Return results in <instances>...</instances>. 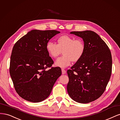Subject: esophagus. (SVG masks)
Masks as SVG:
<instances>
[{"instance_id":"esophagus-1","label":"esophagus","mask_w":120,"mask_h":120,"mask_svg":"<svg viewBox=\"0 0 120 120\" xmlns=\"http://www.w3.org/2000/svg\"><path fill=\"white\" fill-rule=\"evenodd\" d=\"M61 71H62V74L63 75L66 74V71H65L64 69H62V70H61Z\"/></svg>"}]
</instances>
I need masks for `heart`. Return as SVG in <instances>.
<instances>
[{
  "label": "heart",
  "instance_id": "b5f03b06",
  "mask_svg": "<svg viewBox=\"0 0 120 120\" xmlns=\"http://www.w3.org/2000/svg\"><path fill=\"white\" fill-rule=\"evenodd\" d=\"M57 43L49 41L46 43V50L52 58L59 56L63 52V55L55 61V66L61 68L69 66L72 61L77 62L81 60L85 51V45L81 39H75L68 35L59 37Z\"/></svg>",
  "mask_w": 120,
  "mask_h": 120
}]
</instances>
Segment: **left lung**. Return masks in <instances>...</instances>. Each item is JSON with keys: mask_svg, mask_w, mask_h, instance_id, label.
Segmentation results:
<instances>
[{"mask_svg": "<svg viewBox=\"0 0 120 120\" xmlns=\"http://www.w3.org/2000/svg\"><path fill=\"white\" fill-rule=\"evenodd\" d=\"M81 38L85 45L83 56L67 71L69 96L79 103L87 104L104 93L110 80L112 59L109 48L94 31H72Z\"/></svg>", "mask_w": 120, "mask_h": 120, "instance_id": "8db88e82", "label": "left lung"}]
</instances>
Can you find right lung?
Listing matches in <instances>:
<instances>
[{"label":"right lung","mask_w":120,"mask_h":120,"mask_svg":"<svg viewBox=\"0 0 120 120\" xmlns=\"http://www.w3.org/2000/svg\"><path fill=\"white\" fill-rule=\"evenodd\" d=\"M60 31L34 30L14 45L10 57L9 72L14 88L22 99L32 103L45 100L61 75L46 50L49 40Z\"/></svg>","instance_id":"add662e5"}]
</instances>
